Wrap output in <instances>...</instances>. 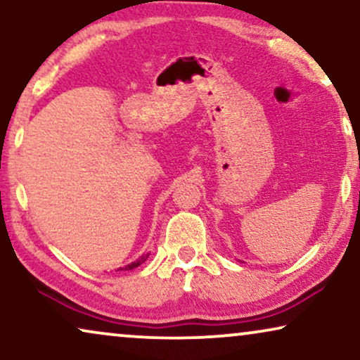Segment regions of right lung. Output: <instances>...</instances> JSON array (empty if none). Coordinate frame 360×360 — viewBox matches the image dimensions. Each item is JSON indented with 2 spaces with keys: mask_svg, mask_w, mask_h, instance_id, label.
I'll use <instances>...</instances> for the list:
<instances>
[{
  "mask_svg": "<svg viewBox=\"0 0 360 360\" xmlns=\"http://www.w3.org/2000/svg\"><path fill=\"white\" fill-rule=\"evenodd\" d=\"M147 257H149V254L142 255V257H139V259H137V260H136V262H131L129 265H126V267H121V269H117V270H132V269L139 267V265H141L142 262H146V260H147Z\"/></svg>",
  "mask_w": 360,
  "mask_h": 360,
  "instance_id": "1",
  "label": "right lung"
}]
</instances>
